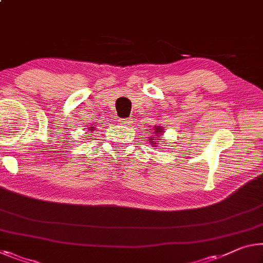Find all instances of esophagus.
I'll return each mask as SVG.
<instances>
[{
	"label": "esophagus",
	"mask_w": 263,
	"mask_h": 263,
	"mask_svg": "<svg viewBox=\"0 0 263 263\" xmlns=\"http://www.w3.org/2000/svg\"><path fill=\"white\" fill-rule=\"evenodd\" d=\"M122 123L124 125H131L133 123V119L132 118H124V119H122Z\"/></svg>",
	"instance_id": "34e87169"
}]
</instances>
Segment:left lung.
Here are the masks:
<instances>
[{
	"label": "left lung",
	"instance_id": "left-lung-1",
	"mask_svg": "<svg viewBox=\"0 0 263 263\" xmlns=\"http://www.w3.org/2000/svg\"><path fill=\"white\" fill-rule=\"evenodd\" d=\"M152 133H151V138L148 139V143L152 145L154 147H158V140H160L159 138H162V132H164V128L160 125H154L152 126Z\"/></svg>",
	"mask_w": 263,
	"mask_h": 263
}]
</instances>
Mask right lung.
I'll return each instance as SVG.
<instances>
[{"label":"right lung","instance_id":"right-lung-1","mask_svg":"<svg viewBox=\"0 0 263 263\" xmlns=\"http://www.w3.org/2000/svg\"><path fill=\"white\" fill-rule=\"evenodd\" d=\"M91 128V131H93L95 130V127H90Z\"/></svg>","mask_w":263,"mask_h":263}]
</instances>
